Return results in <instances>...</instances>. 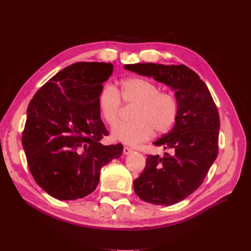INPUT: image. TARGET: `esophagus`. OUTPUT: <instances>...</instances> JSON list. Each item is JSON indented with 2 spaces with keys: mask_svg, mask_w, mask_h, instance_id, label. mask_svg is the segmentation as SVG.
<instances>
[{
  "mask_svg": "<svg viewBox=\"0 0 251 251\" xmlns=\"http://www.w3.org/2000/svg\"><path fill=\"white\" fill-rule=\"evenodd\" d=\"M132 151H133V150H132L131 148H128V147H125V148H124V154H125V155L131 154Z\"/></svg>",
  "mask_w": 251,
  "mask_h": 251,
  "instance_id": "1",
  "label": "esophagus"
}]
</instances>
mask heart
Listing matches in <instances>:
<instances>
[{
    "label": "heart",
    "mask_w": 251,
    "mask_h": 251,
    "mask_svg": "<svg viewBox=\"0 0 251 251\" xmlns=\"http://www.w3.org/2000/svg\"><path fill=\"white\" fill-rule=\"evenodd\" d=\"M134 104L132 120L115 126L112 130L114 140L126 144H136L149 139L154 131L158 135L168 133L176 124L179 101L172 91H160L156 82L143 77H128L120 82L117 90L104 85L97 97V108L105 124L118 123L121 101Z\"/></svg>",
    "instance_id": "obj_1"
}]
</instances>
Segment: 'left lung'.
Returning <instances> with one entry per match:
<instances>
[{
    "instance_id": "obj_1",
    "label": "left lung",
    "mask_w": 251,
    "mask_h": 251,
    "mask_svg": "<svg viewBox=\"0 0 251 251\" xmlns=\"http://www.w3.org/2000/svg\"><path fill=\"white\" fill-rule=\"evenodd\" d=\"M125 69L153 77L175 90L179 114L173 130L154 142L170 150L163 157L149 155L134 181L139 198L156 205H173L192 195L206 177L219 151L220 117L205 82L184 65L134 64Z\"/></svg>"
}]
</instances>
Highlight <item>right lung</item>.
<instances>
[{
  "label": "right lung",
  "mask_w": 251,
  "mask_h": 251,
  "mask_svg": "<svg viewBox=\"0 0 251 251\" xmlns=\"http://www.w3.org/2000/svg\"><path fill=\"white\" fill-rule=\"evenodd\" d=\"M109 63H75L56 73L34 94L22 135L34 180L58 200H76L100 183V170L119 158L121 143L103 146L108 136L97 108Z\"/></svg>",
  "instance_id": "obj_1"
}]
</instances>
